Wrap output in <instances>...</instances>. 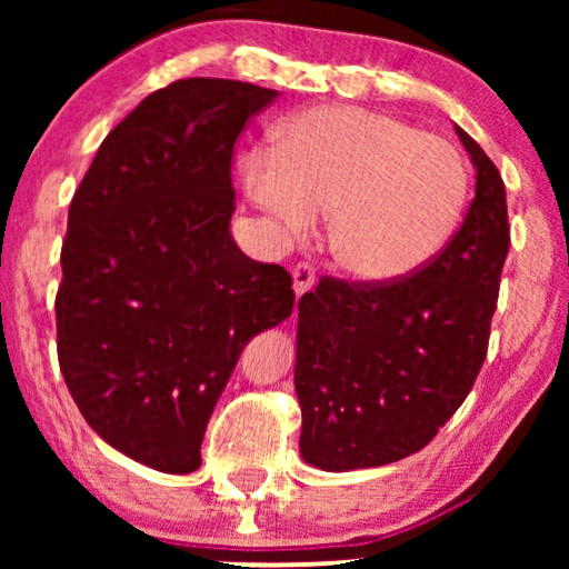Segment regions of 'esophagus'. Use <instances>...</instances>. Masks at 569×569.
<instances>
[{
    "instance_id": "esophagus-1",
    "label": "esophagus",
    "mask_w": 569,
    "mask_h": 569,
    "mask_svg": "<svg viewBox=\"0 0 569 569\" xmlns=\"http://www.w3.org/2000/svg\"><path fill=\"white\" fill-rule=\"evenodd\" d=\"M313 284H316V269L310 267V263H298V267L292 269V290H295V295H306L308 290H313Z\"/></svg>"
}]
</instances>
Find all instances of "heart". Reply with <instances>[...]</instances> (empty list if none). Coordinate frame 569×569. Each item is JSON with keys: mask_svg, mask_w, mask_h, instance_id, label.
<instances>
[{"mask_svg": "<svg viewBox=\"0 0 569 569\" xmlns=\"http://www.w3.org/2000/svg\"><path fill=\"white\" fill-rule=\"evenodd\" d=\"M251 204L282 240L329 214V248L349 277L399 282L425 269L453 236L469 199V170L442 137L399 116L313 106L277 131L274 152L240 158Z\"/></svg>", "mask_w": 569, "mask_h": 569, "instance_id": "b5f03b06", "label": "heart"}]
</instances>
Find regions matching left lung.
Segmentation results:
<instances>
[{
	"label": "left lung",
	"mask_w": 569,
	"mask_h": 569,
	"mask_svg": "<svg viewBox=\"0 0 569 569\" xmlns=\"http://www.w3.org/2000/svg\"><path fill=\"white\" fill-rule=\"evenodd\" d=\"M477 170L461 230L430 267L391 284L321 279L298 302L300 456L321 471L401 461L469 396L487 357L508 256L500 170L456 127Z\"/></svg>",
	"instance_id": "8db88e82"
}]
</instances>
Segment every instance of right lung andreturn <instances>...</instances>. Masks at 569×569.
Masks as SVG:
<instances>
[{"mask_svg": "<svg viewBox=\"0 0 569 569\" xmlns=\"http://www.w3.org/2000/svg\"><path fill=\"white\" fill-rule=\"evenodd\" d=\"M277 96L217 77L154 90L103 139L69 207L61 376L84 422L154 471L199 469L240 352L292 313L290 274L230 232L232 144Z\"/></svg>", "mask_w": 569, "mask_h": 569, "instance_id": "1", "label": "right lung"}]
</instances>
